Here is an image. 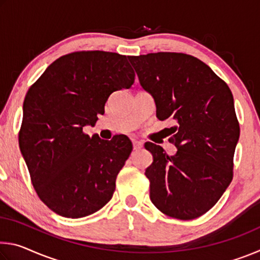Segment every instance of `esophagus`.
<instances>
[{
  "label": "esophagus",
  "instance_id": "34e87169",
  "mask_svg": "<svg viewBox=\"0 0 260 260\" xmlns=\"http://www.w3.org/2000/svg\"><path fill=\"white\" fill-rule=\"evenodd\" d=\"M142 147H143V143L141 142V141L133 140V148H134V150H139V149H141Z\"/></svg>",
  "mask_w": 260,
  "mask_h": 260
}]
</instances>
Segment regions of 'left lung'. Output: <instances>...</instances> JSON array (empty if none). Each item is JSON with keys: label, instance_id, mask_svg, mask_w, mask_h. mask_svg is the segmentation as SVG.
Returning <instances> with one entry per match:
<instances>
[{"label": "left lung", "instance_id": "1", "mask_svg": "<svg viewBox=\"0 0 260 260\" xmlns=\"http://www.w3.org/2000/svg\"><path fill=\"white\" fill-rule=\"evenodd\" d=\"M141 86L152 95L159 120L178 126L169 156L151 142L146 170L150 200L166 215L191 220L217 203L233 179L240 138L234 100L227 83L196 57L181 52L128 56Z\"/></svg>", "mask_w": 260, "mask_h": 260}]
</instances>
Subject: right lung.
I'll list each match as a JSON object with an SVG mask.
<instances>
[{
  "mask_svg": "<svg viewBox=\"0 0 260 260\" xmlns=\"http://www.w3.org/2000/svg\"><path fill=\"white\" fill-rule=\"evenodd\" d=\"M134 79L126 56L76 51L56 59L29 87L19 148L35 191L55 213L82 218L111 200L133 146L126 135L104 141L82 128L94 126L109 96Z\"/></svg>",
  "mask_w": 260,
  "mask_h": 260,
  "instance_id": "obj_1",
  "label": "right lung"
}]
</instances>
